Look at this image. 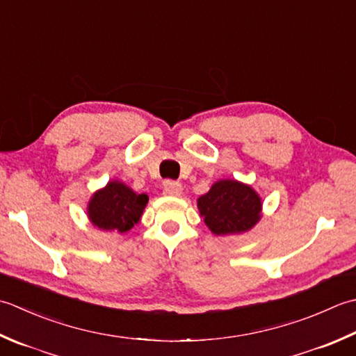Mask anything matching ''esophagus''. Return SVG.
<instances>
[{
    "mask_svg": "<svg viewBox=\"0 0 356 356\" xmlns=\"http://www.w3.org/2000/svg\"><path fill=\"white\" fill-rule=\"evenodd\" d=\"M164 192L168 195H172V197H178L183 192V186L178 181H173V179H165L164 184H163Z\"/></svg>",
    "mask_w": 356,
    "mask_h": 356,
    "instance_id": "34e87169",
    "label": "esophagus"
}]
</instances>
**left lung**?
I'll use <instances>...</instances> for the list:
<instances>
[{"label":"left lung","instance_id":"8db88e82","mask_svg":"<svg viewBox=\"0 0 356 356\" xmlns=\"http://www.w3.org/2000/svg\"><path fill=\"white\" fill-rule=\"evenodd\" d=\"M200 213L215 235H234L252 229L261 218V200L252 187L221 179L198 198Z\"/></svg>","mask_w":356,"mask_h":356}]
</instances>
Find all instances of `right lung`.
<instances>
[{"mask_svg":"<svg viewBox=\"0 0 356 356\" xmlns=\"http://www.w3.org/2000/svg\"><path fill=\"white\" fill-rule=\"evenodd\" d=\"M147 201L146 193H135L120 181H111L93 195L87 213L98 229L124 234L140 221Z\"/></svg>","mask_w":356,"mask_h":356,"instance_id":"obj_1","label":"right lung"}]
</instances>
